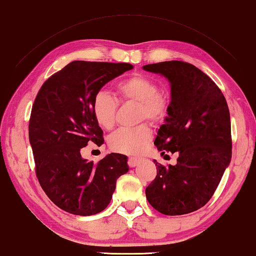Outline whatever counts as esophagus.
Segmentation results:
<instances>
[{
  "label": "esophagus",
  "instance_id": "obj_1",
  "mask_svg": "<svg viewBox=\"0 0 256 256\" xmlns=\"http://www.w3.org/2000/svg\"><path fill=\"white\" fill-rule=\"evenodd\" d=\"M138 163H140V160H138V158H128V166L130 168H135Z\"/></svg>",
  "mask_w": 256,
  "mask_h": 256
}]
</instances>
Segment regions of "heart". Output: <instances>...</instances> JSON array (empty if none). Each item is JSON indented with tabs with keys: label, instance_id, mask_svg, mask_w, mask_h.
<instances>
[{
	"label": "heart",
	"instance_id": "heart-1",
	"mask_svg": "<svg viewBox=\"0 0 256 256\" xmlns=\"http://www.w3.org/2000/svg\"><path fill=\"white\" fill-rule=\"evenodd\" d=\"M116 98L121 103H140L138 120H148L152 124H160L168 114L166 98L160 94V86L153 78L144 74H134L116 86ZM118 100L106 90L96 92L92 100V112L100 127L110 130L114 127L118 112ZM152 140V132L148 124L138 126L132 129H120L108 140L110 148L116 152L138 156L144 152Z\"/></svg>",
	"mask_w": 256,
	"mask_h": 256
}]
</instances>
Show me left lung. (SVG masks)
I'll list each match as a JSON object with an SVG mask.
<instances>
[{"instance_id":"1","label":"left lung","mask_w":256,"mask_h":256,"mask_svg":"<svg viewBox=\"0 0 256 256\" xmlns=\"http://www.w3.org/2000/svg\"><path fill=\"white\" fill-rule=\"evenodd\" d=\"M143 69L170 82L168 116L154 144L161 156L179 154L174 166L154 160L158 174L146 187V198L162 214H187L210 200L232 160L227 100L208 74L187 62H158Z\"/></svg>"}]
</instances>
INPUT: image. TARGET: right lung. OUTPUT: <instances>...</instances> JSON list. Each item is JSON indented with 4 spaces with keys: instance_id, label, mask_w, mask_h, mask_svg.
Here are the masks:
<instances>
[{
    "instance_id": "1",
    "label": "right lung",
    "mask_w": 256,
    "mask_h": 256,
    "mask_svg": "<svg viewBox=\"0 0 256 256\" xmlns=\"http://www.w3.org/2000/svg\"><path fill=\"white\" fill-rule=\"evenodd\" d=\"M130 64L72 61L52 74L37 94L29 120L36 176L48 198L76 216H93L111 202L116 179L128 172L127 156L111 153L98 163L80 150L104 143L92 112V100Z\"/></svg>"
}]
</instances>
